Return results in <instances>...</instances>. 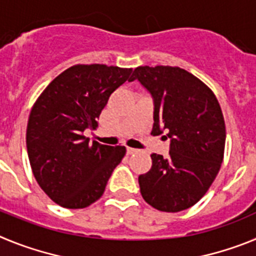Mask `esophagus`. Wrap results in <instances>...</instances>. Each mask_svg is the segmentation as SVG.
<instances>
[{"instance_id":"obj_1","label":"esophagus","mask_w":256,"mask_h":256,"mask_svg":"<svg viewBox=\"0 0 256 256\" xmlns=\"http://www.w3.org/2000/svg\"><path fill=\"white\" fill-rule=\"evenodd\" d=\"M134 152H137V150H136V148H126V154H128V155H130V154H134Z\"/></svg>"}]
</instances>
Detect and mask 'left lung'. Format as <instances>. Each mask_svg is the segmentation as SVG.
I'll return each mask as SVG.
<instances>
[{"instance_id": "8db88e82", "label": "left lung", "mask_w": 256, "mask_h": 256, "mask_svg": "<svg viewBox=\"0 0 256 256\" xmlns=\"http://www.w3.org/2000/svg\"><path fill=\"white\" fill-rule=\"evenodd\" d=\"M138 79L154 97L151 134L166 133L168 158L151 154L152 166L138 177L144 200L160 212L194 206L216 180L224 158L226 124L214 92L178 66H138Z\"/></svg>"}]
</instances>
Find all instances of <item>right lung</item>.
<instances>
[{"label": "right lung", "mask_w": 256, "mask_h": 256, "mask_svg": "<svg viewBox=\"0 0 256 256\" xmlns=\"http://www.w3.org/2000/svg\"><path fill=\"white\" fill-rule=\"evenodd\" d=\"M132 69L78 64L58 74L32 108L26 150L36 180L56 204L83 209L102 196L106 183L126 155L83 136L96 128L108 97L128 80Z\"/></svg>", "instance_id": "add662e5"}]
</instances>
